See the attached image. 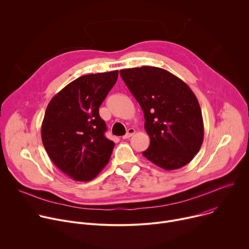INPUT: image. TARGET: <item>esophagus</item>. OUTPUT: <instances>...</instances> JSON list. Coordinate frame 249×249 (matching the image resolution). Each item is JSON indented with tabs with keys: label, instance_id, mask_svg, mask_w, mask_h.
Instances as JSON below:
<instances>
[{
	"label": "esophagus",
	"instance_id": "34e87169",
	"mask_svg": "<svg viewBox=\"0 0 249 249\" xmlns=\"http://www.w3.org/2000/svg\"><path fill=\"white\" fill-rule=\"evenodd\" d=\"M134 134H135V129L130 128V129H128V131H127L126 135H124L122 138H123L124 140H125V139H129V138H130V137H132Z\"/></svg>",
	"mask_w": 249,
	"mask_h": 249
}]
</instances>
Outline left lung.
I'll list each match as a JSON object with an SVG mask.
<instances>
[{"label": "left lung", "mask_w": 249, "mask_h": 249, "mask_svg": "<svg viewBox=\"0 0 249 249\" xmlns=\"http://www.w3.org/2000/svg\"><path fill=\"white\" fill-rule=\"evenodd\" d=\"M120 75L144 111L151 144L143 156L165 170L189 163L204 138L202 111L191 89L158 67L124 69Z\"/></svg>", "instance_id": "obj_1"}]
</instances>
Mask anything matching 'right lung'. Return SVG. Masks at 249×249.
I'll return each mask as SVG.
<instances>
[{
	"instance_id": "1",
	"label": "right lung",
	"mask_w": 249,
	"mask_h": 249,
	"mask_svg": "<svg viewBox=\"0 0 249 249\" xmlns=\"http://www.w3.org/2000/svg\"><path fill=\"white\" fill-rule=\"evenodd\" d=\"M118 71L90 74L67 85L50 100L41 126L43 146L55 165L76 181H89L107 164L114 142L104 136L99 106Z\"/></svg>"
}]
</instances>
